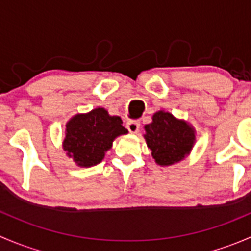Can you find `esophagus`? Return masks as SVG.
Segmentation results:
<instances>
[{
    "label": "esophagus",
    "mask_w": 251,
    "mask_h": 251,
    "mask_svg": "<svg viewBox=\"0 0 251 251\" xmlns=\"http://www.w3.org/2000/svg\"><path fill=\"white\" fill-rule=\"evenodd\" d=\"M140 121L138 120H130L127 123V130L130 131L131 133H136L138 130H140Z\"/></svg>",
    "instance_id": "esophagus-1"
}]
</instances>
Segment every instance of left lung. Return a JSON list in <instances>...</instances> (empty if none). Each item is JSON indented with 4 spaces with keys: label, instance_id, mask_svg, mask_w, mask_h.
<instances>
[{
    "label": "left lung",
    "instance_id": "left-lung-1",
    "mask_svg": "<svg viewBox=\"0 0 251 251\" xmlns=\"http://www.w3.org/2000/svg\"><path fill=\"white\" fill-rule=\"evenodd\" d=\"M146 132L147 144L159 165H171L182 160L192 149L196 138L188 124L165 111L154 114L153 123L146 125Z\"/></svg>",
    "mask_w": 251,
    "mask_h": 251
}]
</instances>
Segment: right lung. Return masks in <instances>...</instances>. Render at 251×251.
Wrapping results in <instances>:
<instances>
[{"instance_id":"1","label":"right lung","mask_w":251,"mask_h":251,"mask_svg":"<svg viewBox=\"0 0 251 251\" xmlns=\"http://www.w3.org/2000/svg\"><path fill=\"white\" fill-rule=\"evenodd\" d=\"M119 116H110L103 108L77 114L67 124L63 148L78 166L97 165L111 148L114 138L127 133Z\"/></svg>"}]
</instances>
